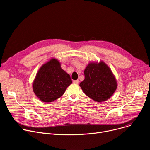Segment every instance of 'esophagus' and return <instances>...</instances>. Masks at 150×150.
I'll return each instance as SVG.
<instances>
[{"mask_svg":"<svg viewBox=\"0 0 150 150\" xmlns=\"http://www.w3.org/2000/svg\"><path fill=\"white\" fill-rule=\"evenodd\" d=\"M79 80H74V81H73V83H75V84H78V83H79Z\"/></svg>","mask_w":150,"mask_h":150,"instance_id":"esophagus-1","label":"esophagus"}]
</instances>
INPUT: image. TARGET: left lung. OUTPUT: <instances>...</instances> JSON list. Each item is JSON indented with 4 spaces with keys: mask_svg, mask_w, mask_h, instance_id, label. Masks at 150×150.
<instances>
[{
    "mask_svg": "<svg viewBox=\"0 0 150 150\" xmlns=\"http://www.w3.org/2000/svg\"><path fill=\"white\" fill-rule=\"evenodd\" d=\"M84 75L85 79L79 86L83 93L94 101H107L117 89L116 77L104 61L89 62L84 70Z\"/></svg>",
    "mask_w": 150,
    "mask_h": 150,
    "instance_id": "1",
    "label": "left lung"
}]
</instances>
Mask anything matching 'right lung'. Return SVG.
Returning a JSON list of instances; mask_svg holds the SVG:
<instances>
[{
    "mask_svg": "<svg viewBox=\"0 0 150 150\" xmlns=\"http://www.w3.org/2000/svg\"><path fill=\"white\" fill-rule=\"evenodd\" d=\"M72 83L70 75L62 69L59 60L52 58L38 69L33 90L41 101L50 103L62 96Z\"/></svg>",
    "mask_w": 150,
    "mask_h": 150,
    "instance_id": "add662e5",
    "label": "right lung"
}]
</instances>
